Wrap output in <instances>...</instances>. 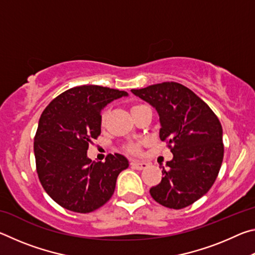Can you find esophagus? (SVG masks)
Returning <instances> with one entry per match:
<instances>
[{"label":"esophagus","instance_id":"obj_1","mask_svg":"<svg viewBox=\"0 0 255 255\" xmlns=\"http://www.w3.org/2000/svg\"><path fill=\"white\" fill-rule=\"evenodd\" d=\"M130 165L132 167H135V169H137V170H144L148 166V163L140 162V161H132V162H130Z\"/></svg>","mask_w":255,"mask_h":255}]
</instances>
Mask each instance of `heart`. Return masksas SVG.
I'll return each mask as SVG.
<instances>
[{
    "mask_svg": "<svg viewBox=\"0 0 255 255\" xmlns=\"http://www.w3.org/2000/svg\"><path fill=\"white\" fill-rule=\"evenodd\" d=\"M143 107H145V106L144 105H135V106H132L131 109H130L131 115L133 114V112H136L138 109H140V108H143ZM106 120H107V112L103 111L102 114H101V116H100V124H101V126H105ZM126 150H127L128 153H130V154H138V153L140 152V143H130V144L126 145Z\"/></svg>",
    "mask_w": 255,
    "mask_h": 255,
    "instance_id": "obj_1",
    "label": "heart"
}]
</instances>
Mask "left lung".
<instances>
[{
    "mask_svg": "<svg viewBox=\"0 0 255 255\" xmlns=\"http://www.w3.org/2000/svg\"><path fill=\"white\" fill-rule=\"evenodd\" d=\"M131 92L157 110L159 138L173 153L163 178L149 193L159 205L182 209L206 195L224 157L221 122L205 101L176 82L149 85Z\"/></svg>",
    "mask_w": 255,
    "mask_h": 255,
    "instance_id": "obj_1",
    "label": "left lung"
}]
</instances>
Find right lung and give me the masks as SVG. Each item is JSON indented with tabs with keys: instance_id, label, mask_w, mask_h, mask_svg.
Listing matches in <instances>:
<instances>
[{
	"instance_id": "1",
	"label": "right lung",
	"mask_w": 255,
	"mask_h": 255,
	"mask_svg": "<svg viewBox=\"0 0 255 255\" xmlns=\"http://www.w3.org/2000/svg\"><path fill=\"white\" fill-rule=\"evenodd\" d=\"M124 96L127 92L99 85L76 86L42 111L33 141L36 169L42 188L63 208L88 214L114 195L128 159L116 153L92 162L86 150L101 133L103 107Z\"/></svg>"
}]
</instances>
